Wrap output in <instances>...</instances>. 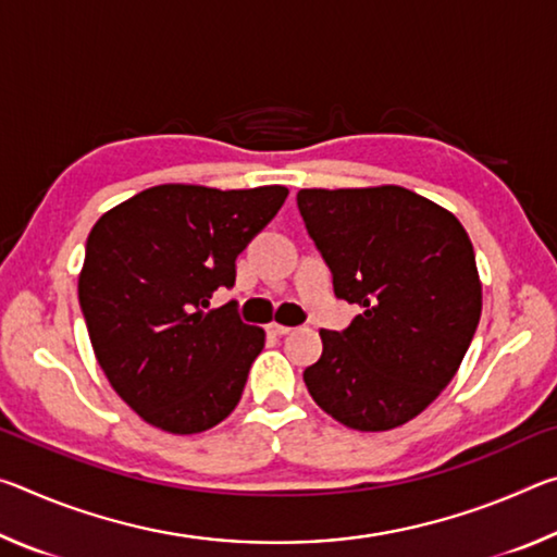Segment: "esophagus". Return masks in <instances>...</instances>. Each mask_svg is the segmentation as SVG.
<instances>
[{
    "label": "esophagus",
    "instance_id": "1",
    "mask_svg": "<svg viewBox=\"0 0 557 557\" xmlns=\"http://www.w3.org/2000/svg\"><path fill=\"white\" fill-rule=\"evenodd\" d=\"M268 332L275 334V336H285V334L292 332V329L285 326V324H268Z\"/></svg>",
    "mask_w": 557,
    "mask_h": 557
}]
</instances>
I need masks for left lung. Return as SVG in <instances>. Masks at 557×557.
<instances>
[{"mask_svg":"<svg viewBox=\"0 0 557 557\" xmlns=\"http://www.w3.org/2000/svg\"><path fill=\"white\" fill-rule=\"evenodd\" d=\"M297 206L334 295L363 309L344 332H319L307 391L346 428H398L447 388L474 338L482 282L469 235L403 186L301 188Z\"/></svg>","mask_w":557,"mask_h":557,"instance_id":"obj_1","label":"left lung"}]
</instances>
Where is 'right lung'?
I'll list each match as a JSON object with an SVG mask.
<instances>
[{"label":"right lung","instance_id":"add662e5","mask_svg":"<svg viewBox=\"0 0 557 557\" xmlns=\"http://www.w3.org/2000/svg\"><path fill=\"white\" fill-rule=\"evenodd\" d=\"M285 186L219 191L164 184L92 225L78 299L92 351L139 418L194 435L228 418L265 346L238 301L209 309L235 285V258L275 219Z\"/></svg>","mask_w":557,"mask_h":557}]
</instances>
